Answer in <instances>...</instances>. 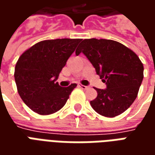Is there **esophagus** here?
<instances>
[{
    "instance_id": "esophagus-1",
    "label": "esophagus",
    "mask_w": 155,
    "mask_h": 155,
    "mask_svg": "<svg viewBox=\"0 0 155 155\" xmlns=\"http://www.w3.org/2000/svg\"><path fill=\"white\" fill-rule=\"evenodd\" d=\"M79 87H81L82 90H87L90 88V86H88V85H83V84H79Z\"/></svg>"
}]
</instances>
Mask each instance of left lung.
<instances>
[{"mask_svg":"<svg viewBox=\"0 0 155 155\" xmlns=\"http://www.w3.org/2000/svg\"><path fill=\"white\" fill-rule=\"evenodd\" d=\"M87 57L106 84L94 88L97 97L91 105L98 114L115 117L126 110L136 99L143 78V66L133 51L120 42L105 39H85L75 51Z\"/></svg>","mask_w":155,"mask_h":155,"instance_id":"obj_1","label":"left lung"}]
</instances>
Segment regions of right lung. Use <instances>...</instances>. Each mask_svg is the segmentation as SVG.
I'll use <instances>...</instances> for the list:
<instances>
[{"mask_svg": "<svg viewBox=\"0 0 155 155\" xmlns=\"http://www.w3.org/2000/svg\"><path fill=\"white\" fill-rule=\"evenodd\" d=\"M81 39L40 41L20 56L15 68L17 91L27 106L39 114L60 110L76 87H61L56 82L66 61Z\"/></svg>", "mask_w": 155, "mask_h": 155, "instance_id": "obj_1", "label": "right lung"}]
</instances>
